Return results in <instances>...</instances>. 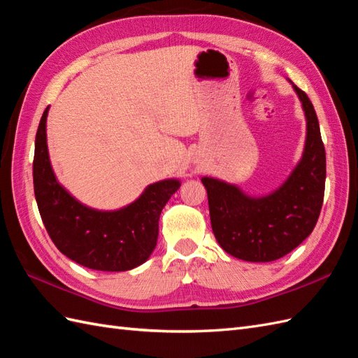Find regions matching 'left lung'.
<instances>
[{"label": "left lung", "mask_w": 358, "mask_h": 358, "mask_svg": "<svg viewBox=\"0 0 358 358\" xmlns=\"http://www.w3.org/2000/svg\"><path fill=\"white\" fill-rule=\"evenodd\" d=\"M292 86L304 110L307 133L304 152L287 180L268 195L250 196L236 185L201 178L217 243L245 262L284 257L311 234L322 208L327 164L317 116L306 92Z\"/></svg>", "instance_id": "left-lung-1"}]
</instances>
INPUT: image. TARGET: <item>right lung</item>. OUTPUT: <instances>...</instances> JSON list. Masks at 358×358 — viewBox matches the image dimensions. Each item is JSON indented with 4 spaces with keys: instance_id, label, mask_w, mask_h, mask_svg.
<instances>
[{
    "instance_id": "obj_1",
    "label": "right lung",
    "mask_w": 358,
    "mask_h": 358,
    "mask_svg": "<svg viewBox=\"0 0 358 358\" xmlns=\"http://www.w3.org/2000/svg\"><path fill=\"white\" fill-rule=\"evenodd\" d=\"M45 110L34 143V196L45 228L57 250L81 266L106 271H130L150 259L157 245L159 217L178 190L177 178L146 187L131 204L112 212L81 204L57 181L47 145Z\"/></svg>"
}]
</instances>
